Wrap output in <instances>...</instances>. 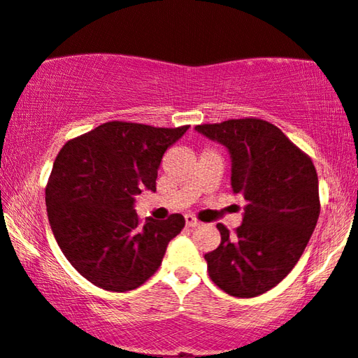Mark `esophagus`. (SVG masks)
I'll list each match as a JSON object with an SVG mask.
<instances>
[{
	"label": "esophagus",
	"mask_w": 358,
	"mask_h": 358,
	"mask_svg": "<svg viewBox=\"0 0 358 358\" xmlns=\"http://www.w3.org/2000/svg\"><path fill=\"white\" fill-rule=\"evenodd\" d=\"M185 223H187L188 228H194V226H200V221L194 218L193 215H185Z\"/></svg>",
	"instance_id": "34e87169"
}]
</instances>
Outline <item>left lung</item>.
<instances>
[{"label": "left lung", "mask_w": 358, "mask_h": 358, "mask_svg": "<svg viewBox=\"0 0 358 358\" xmlns=\"http://www.w3.org/2000/svg\"><path fill=\"white\" fill-rule=\"evenodd\" d=\"M194 129L231 153V187L246 200L233 233L218 223L221 243L206 252L213 282L234 297H256L301 259L320 213L319 178L310 157L278 127L256 117Z\"/></svg>", "instance_id": "obj_1"}]
</instances>
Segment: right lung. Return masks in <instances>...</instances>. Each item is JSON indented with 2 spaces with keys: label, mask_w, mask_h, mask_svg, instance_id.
I'll use <instances>...</instances> for the list:
<instances>
[{
  "label": "right lung",
  "mask_w": 358,
  "mask_h": 358,
  "mask_svg": "<svg viewBox=\"0 0 358 358\" xmlns=\"http://www.w3.org/2000/svg\"><path fill=\"white\" fill-rule=\"evenodd\" d=\"M188 127L112 120L59 150L46 185L49 224L72 268L94 286L114 292L142 286L183 229L182 215L142 221L134 196L155 192L162 157Z\"/></svg>",
  "instance_id": "obj_1"
}]
</instances>
